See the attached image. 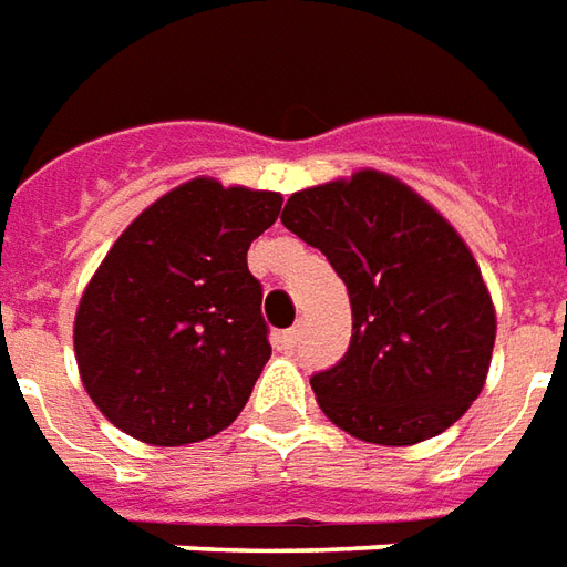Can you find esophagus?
Masks as SVG:
<instances>
[{
  "mask_svg": "<svg viewBox=\"0 0 567 567\" xmlns=\"http://www.w3.org/2000/svg\"><path fill=\"white\" fill-rule=\"evenodd\" d=\"M275 344L280 351H292L296 344H299V327L292 329H284V332H277L275 336Z\"/></svg>",
  "mask_w": 567,
  "mask_h": 567,
  "instance_id": "1",
  "label": "esophagus"
}]
</instances>
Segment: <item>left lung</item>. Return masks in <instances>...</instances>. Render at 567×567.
I'll use <instances>...</instances> for the list:
<instances>
[{
  "label": "left lung",
  "mask_w": 567,
  "mask_h": 567,
  "mask_svg": "<svg viewBox=\"0 0 567 567\" xmlns=\"http://www.w3.org/2000/svg\"><path fill=\"white\" fill-rule=\"evenodd\" d=\"M280 223L327 256L351 299L348 351L311 375L323 415L379 445H415L452 427L483 391L497 329L455 228L379 171L296 192Z\"/></svg>",
  "instance_id": "8db88e82"
}]
</instances>
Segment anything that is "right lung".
<instances>
[{"label": "right lung", "mask_w": 567, "mask_h": 567, "mask_svg": "<svg viewBox=\"0 0 567 567\" xmlns=\"http://www.w3.org/2000/svg\"><path fill=\"white\" fill-rule=\"evenodd\" d=\"M280 204L277 192L198 176L112 244L84 287L72 341L84 391L127 436L200 443L247 405L271 357L247 250Z\"/></svg>", "instance_id": "1"}]
</instances>
